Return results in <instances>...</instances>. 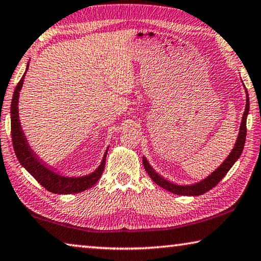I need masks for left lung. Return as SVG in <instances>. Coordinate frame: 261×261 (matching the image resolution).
Masks as SVG:
<instances>
[{
    "instance_id": "left-lung-1",
    "label": "left lung",
    "mask_w": 261,
    "mask_h": 261,
    "mask_svg": "<svg viewBox=\"0 0 261 261\" xmlns=\"http://www.w3.org/2000/svg\"><path fill=\"white\" fill-rule=\"evenodd\" d=\"M249 109H250V101H249V94H247V90H246V107H245V111H244L243 114V119L241 124V129H239L237 142L234 144L232 152L230 153V155L225 159L224 163H223L212 175L206 177V179L202 180L201 182L192 185V186H177L169 182V181L165 180L164 177H161L160 175L156 174L150 165H148L147 160L145 158H143L144 168H145L147 174L150 175L151 179L154 181L156 185L160 186V187H163L164 189L168 190V192L176 194V195L197 196L206 193L210 189H213L215 186H217V184L226 175V173L230 171V168L233 166V164L237 161V159L242 154L244 145H245V139H246V117H247V114H249Z\"/></svg>"
}]
</instances>
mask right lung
<instances>
[{
	"label": "right lung",
	"mask_w": 261,
	"mask_h": 261,
	"mask_svg": "<svg viewBox=\"0 0 261 261\" xmlns=\"http://www.w3.org/2000/svg\"><path fill=\"white\" fill-rule=\"evenodd\" d=\"M25 73H24V75L19 80L17 86H16L10 107L11 138L16 156H17V159L19 160L20 165H23V167L25 168L45 189H47L48 192H51L53 194H75L84 192V190L90 188L92 186L96 184L98 179L101 177L103 171H105L106 156L108 151H106L105 158H103L100 167H98L94 173H92V174L86 176H61L58 175L55 172L49 171L46 166H44V165L37 159L36 154L32 152L30 146L28 145V142L25 137H24V134L22 131V127H20L18 119V96L20 88H22L23 86V80L24 76H25Z\"/></svg>",
	"instance_id": "obj_1"
}]
</instances>
